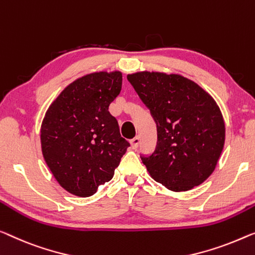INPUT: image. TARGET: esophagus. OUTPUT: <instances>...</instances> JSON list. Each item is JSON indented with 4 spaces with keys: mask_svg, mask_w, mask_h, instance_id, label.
I'll use <instances>...</instances> for the list:
<instances>
[{
    "mask_svg": "<svg viewBox=\"0 0 255 255\" xmlns=\"http://www.w3.org/2000/svg\"><path fill=\"white\" fill-rule=\"evenodd\" d=\"M139 142H140V138L138 137V136H136V137L132 138L130 140V144H131L132 149H137L138 145H139Z\"/></svg>",
    "mask_w": 255,
    "mask_h": 255,
    "instance_id": "1",
    "label": "esophagus"
}]
</instances>
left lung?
<instances>
[{
    "mask_svg": "<svg viewBox=\"0 0 255 255\" xmlns=\"http://www.w3.org/2000/svg\"><path fill=\"white\" fill-rule=\"evenodd\" d=\"M127 79L157 124V147L150 157H142L151 177L175 192L206 181L226 139L225 120L214 98L180 74L143 71Z\"/></svg>",
    "mask_w": 255,
    "mask_h": 255,
    "instance_id": "obj_1",
    "label": "left lung"
}]
</instances>
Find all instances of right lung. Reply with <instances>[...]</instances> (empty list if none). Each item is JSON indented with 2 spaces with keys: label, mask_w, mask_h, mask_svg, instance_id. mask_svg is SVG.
I'll use <instances>...</instances> for the list:
<instances>
[{
  "label": "right lung",
  "mask_w": 255,
  "mask_h": 255,
  "mask_svg": "<svg viewBox=\"0 0 255 255\" xmlns=\"http://www.w3.org/2000/svg\"><path fill=\"white\" fill-rule=\"evenodd\" d=\"M123 73L95 72L70 83L45 112L41 147L60 187L90 197L115 175L129 143L109 106L120 94Z\"/></svg>",
  "instance_id": "right-lung-1"
}]
</instances>
